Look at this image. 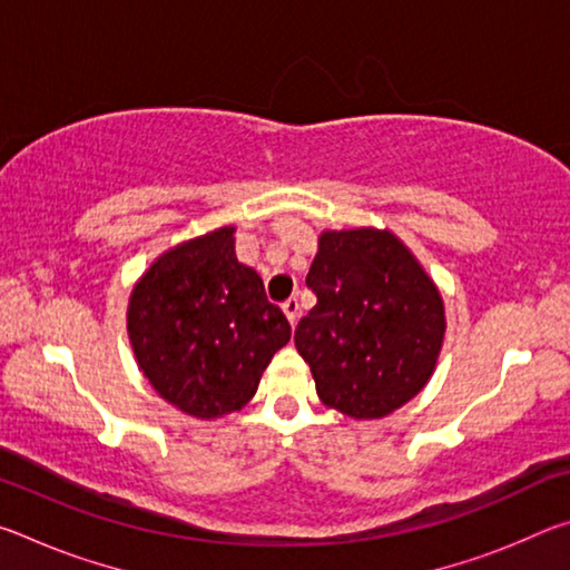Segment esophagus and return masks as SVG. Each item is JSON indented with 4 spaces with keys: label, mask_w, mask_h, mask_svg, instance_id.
Listing matches in <instances>:
<instances>
[{
    "label": "esophagus",
    "mask_w": 570,
    "mask_h": 570,
    "mask_svg": "<svg viewBox=\"0 0 570 570\" xmlns=\"http://www.w3.org/2000/svg\"><path fill=\"white\" fill-rule=\"evenodd\" d=\"M282 308H284V314H286V320H288V324H296L298 322V302L296 298L292 296V298H286V302L282 304Z\"/></svg>",
    "instance_id": "obj_1"
}]
</instances>
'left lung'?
Segmentation results:
<instances>
[{
  "mask_svg": "<svg viewBox=\"0 0 570 570\" xmlns=\"http://www.w3.org/2000/svg\"><path fill=\"white\" fill-rule=\"evenodd\" d=\"M306 286L316 306L298 322L294 344L326 407L380 420L420 394L445 340V306L397 236L324 230Z\"/></svg>",
  "mask_w": 570,
  "mask_h": 570,
  "instance_id": "obj_1",
  "label": "left lung"
}]
</instances>
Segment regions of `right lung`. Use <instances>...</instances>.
I'll return each instance as SVG.
<instances>
[{
  "label": "right lung",
  "instance_id": "add662e5",
  "mask_svg": "<svg viewBox=\"0 0 570 570\" xmlns=\"http://www.w3.org/2000/svg\"><path fill=\"white\" fill-rule=\"evenodd\" d=\"M234 234L224 226L168 248L128 304L142 374L163 400L200 420L244 407L272 356L292 340L262 276L236 258Z\"/></svg>",
  "mask_w": 570,
  "mask_h": 570
}]
</instances>
